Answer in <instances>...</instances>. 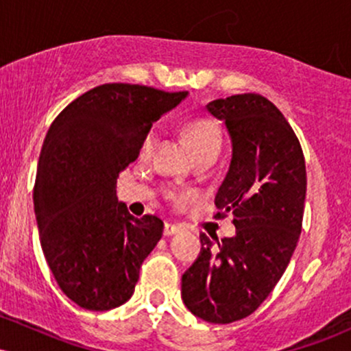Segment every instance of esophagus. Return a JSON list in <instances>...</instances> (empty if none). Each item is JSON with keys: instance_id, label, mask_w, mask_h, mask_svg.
I'll use <instances>...</instances> for the list:
<instances>
[{"instance_id": "1", "label": "esophagus", "mask_w": 351, "mask_h": 351, "mask_svg": "<svg viewBox=\"0 0 351 351\" xmlns=\"http://www.w3.org/2000/svg\"><path fill=\"white\" fill-rule=\"evenodd\" d=\"M181 229H183V228L178 226V224H170V223H167V224H165V228H163V236L178 234Z\"/></svg>"}]
</instances>
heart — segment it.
<instances>
[{
	"label": "heart",
	"mask_w": 351,
	"mask_h": 351,
	"mask_svg": "<svg viewBox=\"0 0 351 351\" xmlns=\"http://www.w3.org/2000/svg\"><path fill=\"white\" fill-rule=\"evenodd\" d=\"M184 136H186L189 150H191L195 158H199V156H213V158H216L219 155L223 136H221L219 127L213 120L201 119L188 123L186 128H184ZM158 132H148L142 142V148H140L142 156H145V158L152 156L156 145H158Z\"/></svg>",
	"instance_id": "1"
}]
</instances>
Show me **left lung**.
Instances as JSON below:
<instances>
[{
	"label": "left lung",
	"instance_id": "8db88e82",
	"mask_svg": "<svg viewBox=\"0 0 351 351\" xmlns=\"http://www.w3.org/2000/svg\"><path fill=\"white\" fill-rule=\"evenodd\" d=\"M223 120L232 155L215 204L234 216L236 236L201 232L198 259L181 277V299L209 324L251 315L287 269L302 231L307 173L285 117L259 94L209 102ZM221 216V215H219Z\"/></svg>",
	"mask_w": 351,
	"mask_h": 351
}]
</instances>
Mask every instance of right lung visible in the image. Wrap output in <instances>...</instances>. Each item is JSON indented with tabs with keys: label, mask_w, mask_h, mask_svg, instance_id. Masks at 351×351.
I'll use <instances>...</instances> for the list:
<instances>
[{
	"label": "right lung",
	"mask_w": 351,
	"mask_h": 351,
	"mask_svg": "<svg viewBox=\"0 0 351 351\" xmlns=\"http://www.w3.org/2000/svg\"><path fill=\"white\" fill-rule=\"evenodd\" d=\"M188 92L104 84L56 117L44 138L34 184L39 239L60 291L104 312L132 297L163 221L134 217L117 199L119 173L140 155L153 122Z\"/></svg>",
	"instance_id": "obj_1"
}]
</instances>
